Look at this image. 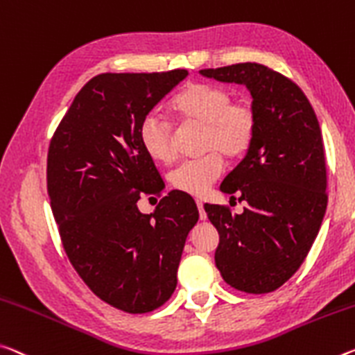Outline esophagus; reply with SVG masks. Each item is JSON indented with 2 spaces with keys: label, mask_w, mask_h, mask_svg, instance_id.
Returning a JSON list of instances; mask_svg holds the SVG:
<instances>
[{
  "label": "esophagus",
  "mask_w": 355,
  "mask_h": 355,
  "mask_svg": "<svg viewBox=\"0 0 355 355\" xmlns=\"http://www.w3.org/2000/svg\"><path fill=\"white\" fill-rule=\"evenodd\" d=\"M196 204H198V208H199V216H200V219H202V221H205V219H207V213H205V210H204V202H202V200H196Z\"/></svg>",
  "instance_id": "obj_1"
}]
</instances>
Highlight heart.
Instances as JSON below:
<instances>
[{
	"label": "heart",
	"instance_id": "obj_1",
	"mask_svg": "<svg viewBox=\"0 0 355 355\" xmlns=\"http://www.w3.org/2000/svg\"><path fill=\"white\" fill-rule=\"evenodd\" d=\"M171 109L178 120L204 126L200 159L187 161L172 172L171 182L182 193L205 194L223 173V157L245 155L256 136V112L248 103L232 101L227 88L205 82L184 85L172 99ZM140 145L151 159L168 164L175 159L171 123L157 115L144 118L139 128Z\"/></svg>",
	"mask_w": 355,
	"mask_h": 355
}]
</instances>
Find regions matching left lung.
Listing matches in <instances>:
<instances>
[{
	"label": "left lung",
	"instance_id": "8db88e82",
	"mask_svg": "<svg viewBox=\"0 0 355 355\" xmlns=\"http://www.w3.org/2000/svg\"><path fill=\"white\" fill-rule=\"evenodd\" d=\"M199 72L245 85L252 98L254 140L219 187L248 205L241 215L221 205L204 208L219 234L215 262L223 279L241 292L267 294L299 270L325 215L319 121L302 89L267 66L240 63Z\"/></svg>",
	"mask_w": 355,
	"mask_h": 355
}]
</instances>
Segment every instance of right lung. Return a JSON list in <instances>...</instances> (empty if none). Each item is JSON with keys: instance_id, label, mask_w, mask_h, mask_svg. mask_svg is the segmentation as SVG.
I'll return each mask as SVG.
<instances>
[{"instance_id": "right-lung-1", "label": "right lung", "mask_w": 355, "mask_h": 355, "mask_svg": "<svg viewBox=\"0 0 355 355\" xmlns=\"http://www.w3.org/2000/svg\"><path fill=\"white\" fill-rule=\"evenodd\" d=\"M187 76L173 69L93 77L49 147L47 191L66 254L101 300L126 313L153 311L171 299L199 219L182 191H171L150 215L137 208L140 196L164 188L140 145V123Z\"/></svg>"}]
</instances>
